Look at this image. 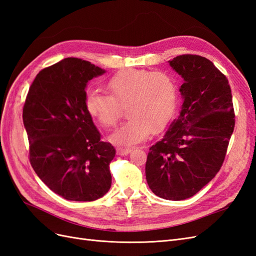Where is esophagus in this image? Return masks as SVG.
I'll return each instance as SVG.
<instances>
[{"label":"esophagus","instance_id":"34e87169","mask_svg":"<svg viewBox=\"0 0 256 256\" xmlns=\"http://www.w3.org/2000/svg\"><path fill=\"white\" fill-rule=\"evenodd\" d=\"M130 152H131L130 147L118 146V148H116V152H118V154H120V156H124V154H128Z\"/></svg>","mask_w":256,"mask_h":256}]
</instances>
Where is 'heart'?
<instances>
[{
    "mask_svg": "<svg viewBox=\"0 0 256 256\" xmlns=\"http://www.w3.org/2000/svg\"><path fill=\"white\" fill-rule=\"evenodd\" d=\"M110 95L88 90L85 110L100 125L112 128L118 122L122 106L128 104L129 120L111 136L116 144L131 145L152 132L164 130L178 106V88L171 74L150 69L127 68L115 72L106 84Z\"/></svg>",
    "mask_w": 256,
    "mask_h": 256,
    "instance_id": "b5f03b06",
    "label": "heart"
}]
</instances>
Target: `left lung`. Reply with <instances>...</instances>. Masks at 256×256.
<instances>
[{
    "label": "left lung",
    "instance_id": "left-lung-1",
    "mask_svg": "<svg viewBox=\"0 0 256 256\" xmlns=\"http://www.w3.org/2000/svg\"><path fill=\"white\" fill-rule=\"evenodd\" d=\"M184 79L182 106L162 140L147 154L146 180L164 200L189 198L219 172L235 127L228 80L206 58L184 54L168 60Z\"/></svg>",
    "mask_w": 256,
    "mask_h": 256
}]
</instances>
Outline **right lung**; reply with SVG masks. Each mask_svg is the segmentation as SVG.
Returning <instances> with one entry per match:
<instances>
[{"label":"right lung","mask_w":256,"mask_h":256,"mask_svg":"<svg viewBox=\"0 0 256 256\" xmlns=\"http://www.w3.org/2000/svg\"><path fill=\"white\" fill-rule=\"evenodd\" d=\"M104 72L81 58L62 60L38 72L23 106L30 166L65 200L90 202L111 187L115 148L100 140L85 110L88 82Z\"/></svg>","instance_id":"right-lung-1"}]
</instances>
